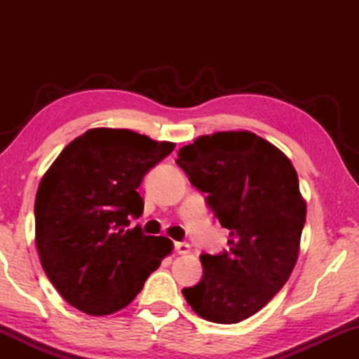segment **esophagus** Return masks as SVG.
I'll use <instances>...</instances> for the list:
<instances>
[{
	"label": "esophagus",
	"instance_id": "1",
	"mask_svg": "<svg viewBox=\"0 0 359 359\" xmlns=\"http://www.w3.org/2000/svg\"><path fill=\"white\" fill-rule=\"evenodd\" d=\"M174 248H175V252L180 253V255H187V253H190V245L185 244V242H175V244H174Z\"/></svg>",
	"mask_w": 359,
	"mask_h": 359
}]
</instances>
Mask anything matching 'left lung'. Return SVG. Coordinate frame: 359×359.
<instances>
[{
    "label": "left lung",
    "instance_id": "obj_1",
    "mask_svg": "<svg viewBox=\"0 0 359 359\" xmlns=\"http://www.w3.org/2000/svg\"><path fill=\"white\" fill-rule=\"evenodd\" d=\"M177 165L229 229V250L203 253L201 282L182 293L204 320L239 323L282 290L297 261L306 201L296 169L250 131L199 136L179 150Z\"/></svg>",
    "mask_w": 359,
    "mask_h": 359
}]
</instances>
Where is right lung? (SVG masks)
<instances>
[{
  "mask_svg": "<svg viewBox=\"0 0 359 359\" xmlns=\"http://www.w3.org/2000/svg\"><path fill=\"white\" fill-rule=\"evenodd\" d=\"M130 130L92 128L62 150L34 201L36 247L48 280L88 315L118 312L172 252L165 236L128 228L144 175L174 150Z\"/></svg>",
  "mask_w": 359,
  "mask_h": 359,
  "instance_id": "right-lung-1",
  "label": "right lung"
}]
</instances>
